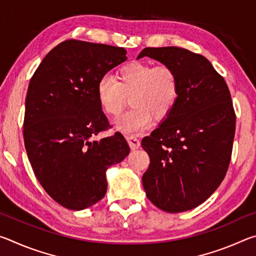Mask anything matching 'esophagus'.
Returning a JSON list of instances; mask_svg holds the SVG:
<instances>
[{"label": "esophagus", "instance_id": "esophagus-1", "mask_svg": "<svg viewBox=\"0 0 256 256\" xmlns=\"http://www.w3.org/2000/svg\"><path fill=\"white\" fill-rule=\"evenodd\" d=\"M126 140L128 142V146L130 148H131L132 150H136L138 148H140L141 146V142L138 138H136V136H126Z\"/></svg>", "mask_w": 256, "mask_h": 256}]
</instances>
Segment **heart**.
<instances>
[{"mask_svg":"<svg viewBox=\"0 0 256 256\" xmlns=\"http://www.w3.org/2000/svg\"><path fill=\"white\" fill-rule=\"evenodd\" d=\"M116 79L102 76L98 81L97 99L107 115L116 116L126 102V97L130 98L132 108L115 120L116 128L125 133L146 131L152 118H166L178 99V76L170 66H154L136 60L120 68Z\"/></svg>","mask_w":256,"mask_h":256,"instance_id":"b5f03b06","label":"heart"}]
</instances>
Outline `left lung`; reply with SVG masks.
I'll use <instances>...</instances> for the list:
<instances>
[{
    "label": "left lung",
    "instance_id": "8db88e82",
    "mask_svg": "<svg viewBox=\"0 0 256 256\" xmlns=\"http://www.w3.org/2000/svg\"><path fill=\"white\" fill-rule=\"evenodd\" d=\"M148 56L175 70L180 94L162 124L141 142L150 164L146 196L166 212L194 209L222 184L232 158L236 115L224 78L204 56L180 47H146Z\"/></svg>",
    "mask_w": 256,
    "mask_h": 256
}]
</instances>
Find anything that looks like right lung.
Instances as JSON below:
<instances>
[{
  "mask_svg": "<svg viewBox=\"0 0 256 256\" xmlns=\"http://www.w3.org/2000/svg\"><path fill=\"white\" fill-rule=\"evenodd\" d=\"M123 47L66 40L42 60L29 82L24 140L34 175L48 196L70 210L105 196L106 170L130 152L122 134L94 140L110 126L97 84L126 60Z\"/></svg>",
  "mask_w": 256,
  "mask_h": 256,
  "instance_id": "right-lung-1",
  "label": "right lung"
}]
</instances>
